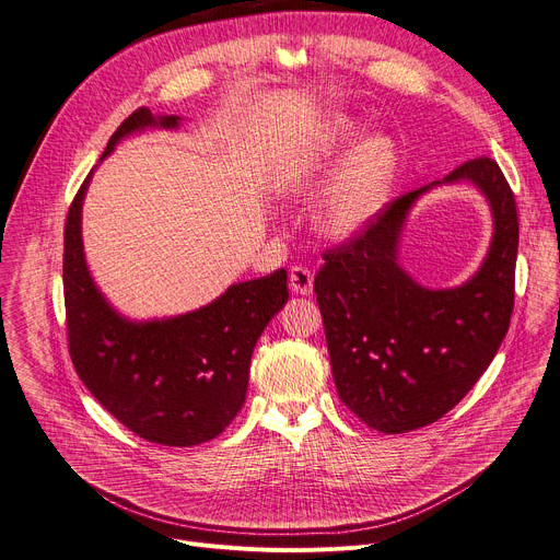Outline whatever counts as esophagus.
<instances>
[{
    "mask_svg": "<svg viewBox=\"0 0 560 560\" xmlns=\"http://www.w3.org/2000/svg\"><path fill=\"white\" fill-rule=\"evenodd\" d=\"M312 284H314V273L307 267H301V265L291 267V271H289V289L293 293L307 295V293H312Z\"/></svg>",
    "mask_w": 560,
    "mask_h": 560,
    "instance_id": "obj_1",
    "label": "esophagus"
}]
</instances>
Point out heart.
<instances>
[{
	"label": "heart",
	"instance_id": "heart-1",
	"mask_svg": "<svg viewBox=\"0 0 560 560\" xmlns=\"http://www.w3.org/2000/svg\"><path fill=\"white\" fill-rule=\"evenodd\" d=\"M354 133L348 119H337L335 133L323 147L307 153L289 178L295 194H312L332 167L339 147ZM398 174V151L390 138L369 136L359 140L341 160L325 189L318 225L325 235L346 240L359 233L384 206Z\"/></svg>",
	"mask_w": 560,
	"mask_h": 560
}]
</instances>
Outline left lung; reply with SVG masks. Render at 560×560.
Masks as SVG:
<instances>
[{"instance_id": "left-lung-1", "label": "left lung", "mask_w": 560, "mask_h": 560, "mask_svg": "<svg viewBox=\"0 0 560 560\" xmlns=\"http://www.w3.org/2000/svg\"><path fill=\"white\" fill-rule=\"evenodd\" d=\"M458 179L485 191L497 233L482 269L466 285L432 292L399 269L397 242L417 196ZM517 237L511 185L498 162L481 155L398 196L354 237L323 253L314 291L327 352L339 398L361 422L402 434L436 422L464 400L509 332Z\"/></svg>"}]
</instances>
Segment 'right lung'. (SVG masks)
Returning <instances> with one entry per match:
<instances>
[{
    "label": "right lung",
    "instance_id": "1",
    "mask_svg": "<svg viewBox=\"0 0 560 560\" xmlns=\"http://www.w3.org/2000/svg\"><path fill=\"white\" fill-rule=\"evenodd\" d=\"M178 124L176 115L155 119L149 108H138L102 158L136 130ZM90 176L65 221L62 289L72 364L98 405L136 436L172 447L206 443L235 420L246 400L253 348L289 299L287 271L228 287L214 303L176 318L126 320L85 267L81 206Z\"/></svg>",
    "mask_w": 560,
    "mask_h": 560
}]
</instances>
